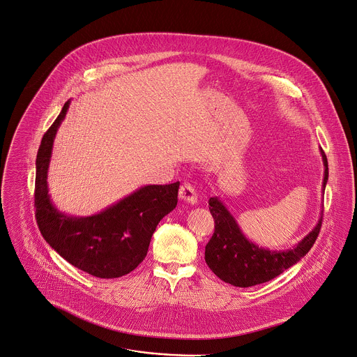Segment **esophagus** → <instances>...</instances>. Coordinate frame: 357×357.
Wrapping results in <instances>:
<instances>
[{
  "label": "esophagus",
  "mask_w": 357,
  "mask_h": 357,
  "mask_svg": "<svg viewBox=\"0 0 357 357\" xmlns=\"http://www.w3.org/2000/svg\"><path fill=\"white\" fill-rule=\"evenodd\" d=\"M179 197L181 200L189 203V204H196L197 203V195L196 189L190 183H183L179 189Z\"/></svg>",
  "instance_id": "esophagus-1"
}]
</instances>
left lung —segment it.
I'll use <instances>...</instances> for the list:
<instances>
[{
  "mask_svg": "<svg viewBox=\"0 0 357 357\" xmlns=\"http://www.w3.org/2000/svg\"><path fill=\"white\" fill-rule=\"evenodd\" d=\"M320 151L324 164V192L328 181V162L324 151L321 149ZM208 204L215 220V230L206 245V262L220 280L234 287H252L266 283L295 265L313 247L323 220L321 211L319 223L296 247L292 250L273 251L251 243L218 197H211Z\"/></svg>",
  "mask_w": 357,
  "mask_h": 357,
  "instance_id": "8db88e82",
  "label": "left lung"
}]
</instances>
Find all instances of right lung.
Returning <instances> with one entry per match:
<instances>
[{
	"mask_svg": "<svg viewBox=\"0 0 357 357\" xmlns=\"http://www.w3.org/2000/svg\"><path fill=\"white\" fill-rule=\"evenodd\" d=\"M69 105L70 100L44 134L37 153V225L47 243L73 266L99 279L121 278L142 262L158 222L176 207L179 182L143 186L92 216L77 218L58 211L48 195L47 176L54 139Z\"/></svg>",
	"mask_w": 357,
	"mask_h": 357,
	"instance_id": "1",
	"label": "right lung"
}]
</instances>
